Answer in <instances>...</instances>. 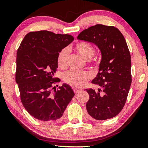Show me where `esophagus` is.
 I'll return each instance as SVG.
<instances>
[{
	"mask_svg": "<svg viewBox=\"0 0 148 148\" xmlns=\"http://www.w3.org/2000/svg\"><path fill=\"white\" fill-rule=\"evenodd\" d=\"M80 91H81V90H80V89H74V93L76 94V95L78 93V92H79Z\"/></svg>",
	"mask_w": 148,
	"mask_h": 148,
	"instance_id": "34e87169",
	"label": "esophagus"
}]
</instances>
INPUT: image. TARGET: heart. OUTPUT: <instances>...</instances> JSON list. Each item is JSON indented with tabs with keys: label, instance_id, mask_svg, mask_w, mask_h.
Returning a JSON list of instances; mask_svg holds the SVG:
<instances>
[{
	"label": "heart",
	"instance_id": "b5f03b06",
	"mask_svg": "<svg viewBox=\"0 0 148 148\" xmlns=\"http://www.w3.org/2000/svg\"><path fill=\"white\" fill-rule=\"evenodd\" d=\"M74 49L85 59L89 60L94 56L95 47L89 42L86 41L79 42L75 44ZM69 51L64 48L59 51L57 56V64L60 68H64L67 64ZM91 76L89 72L86 71H76L71 70L64 72L62 76L65 83L74 87H81L89 81Z\"/></svg>",
	"mask_w": 148,
	"mask_h": 148
}]
</instances>
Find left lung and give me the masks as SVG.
Here are the masks:
<instances>
[{
    "instance_id": "obj_1",
    "label": "left lung",
    "mask_w": 148,
    "mask_h": 148,
    "mask_svg": "<svg viewBox=\"0 0 148 148\" xmlns=\"http://www.w3.org/2000/svg\"><path fill=\"white\" fill-rule=\"evenodd\" d=\"M77 38L97 45L102 53L99 73L91 82L100 89H86L89 95L87 111L97 120L112 118L124 107L132 82L131 58L126 40L116 27L101 24L84 30Z\"/></svg>"
}]
</instances>
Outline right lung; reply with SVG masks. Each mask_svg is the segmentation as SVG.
Wrapping results in <instances>:
<instances>
[{
  "label": "right lung",
  "mask_w": 148,
  "mask_h": 148,
  "mask_svg": "<svg viewBox=\"0 0 148 148\" xmlns=\"http://www.w3.org/2000/svg\"><path fill=\"white\" fill-rule=\"evenodd\" d=\"M74 40L70 34L47 31L30 32L17 49L16 82L25 108L35 119L54 121L62 117L74 96L69 85L53 86L60 81L53 74L59 51Z\"/></svg>",
  "instance_id": "obj_1"
}]
</instances>
